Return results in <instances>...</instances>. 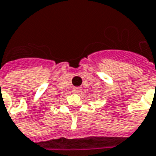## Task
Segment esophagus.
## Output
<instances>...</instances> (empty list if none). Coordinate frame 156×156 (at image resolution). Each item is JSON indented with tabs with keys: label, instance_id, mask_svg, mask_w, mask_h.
<instances>
[{
	"label": "esophagus",
	"instance_id": "obj_1",
	"mask_svg": "<svg viewBox=\"0 0 156 156\" xmlns=\"http://www.w3.org/2000/svg\"><path fill=\"white\" fill-rule=\"evenodd\" d=\"M82 91V87H74L73 89V92L74 93H80Z\"/></svg>",
	"mask_w": 156,
	"mask_h": 156
}]
</instances>
